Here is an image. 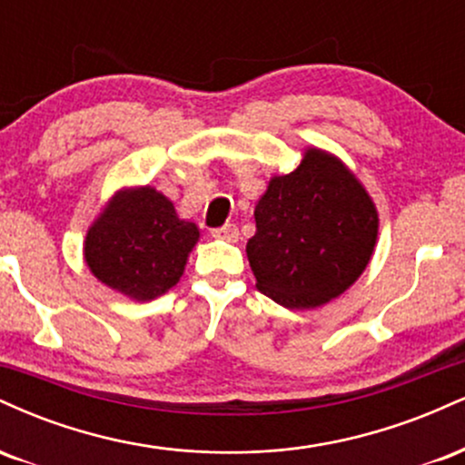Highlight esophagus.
<instances>
[{
  "mask_svg": "<svg viewBox=\"0 0 465 465\" xmlns=\"http://www.w3.org/2000/svg\"><path fill=\"white\" fill-rule=\"evenodd\" d=\"M212 236L218 238V240H227V242H236L240 233H238L236 225H225V227L212 229Z\"/></svg>",
  "mask_w": 465,
  "mask_h": 465,
  "instance_id": "obj_1",
  "label": "esophagus"
}]
</instances>
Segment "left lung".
I'll return each instance as SVG.
<instances>
[{"label":"left lung","mask_w":465,"mask_h":465,"mask_svg":"<svg viewBox=\"0 0 465 465\" xmlns=\"http://www.w3.org/2000/svg\"><path fill=\"white\" fill-rule=\"evenodd\" d=\"M253 216L247 258L255 286L288 311L343 295L376 249V203L348 165L317 146L303 148L292 173L271 177Z\"/></svg>","instance_id":"obj_1"}]
</instances>
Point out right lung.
<instances>
[{"label": "right lung", "instance_id": "obj_1", "mask_svg": "<svg viewBox=\"0 0 465 465\" xmlns=\"http://www.w3.org/2000/svg\"><path fill=\"white\" fill-rule=\"evenodd\" d=\"M196 223L179 218L173 201L153 185L120 188L87 229L84 264L111 291L153 302L177 286L199 242Z\"/></svg>", "mask_w": 465, "mask_h": 465}]
</instances>
